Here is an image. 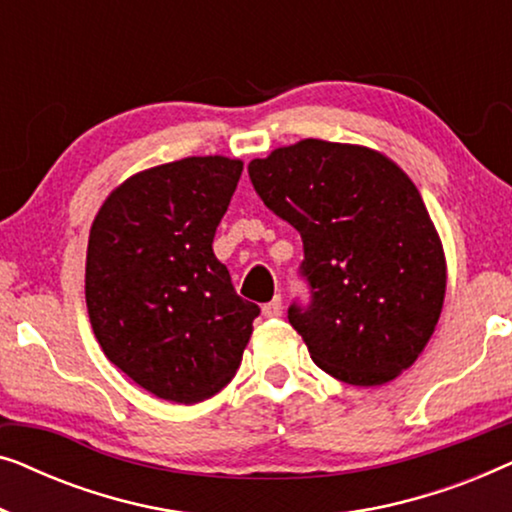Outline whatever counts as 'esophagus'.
<instances>
[{"instance_id":"esophagus-1","label":"esophagus","mask_w":512,"mask_h":512,"mask_svg":"<svg viewBox=\"0 0 512 512\" xmlns=\"http://www.w3.org/2000/svg\"><path fill=\"white\" fill-rule=\"evenodd\" d=\"M282 298L279 296H275L270 300V303H265L263 305V317H268V319H277V317H282Z\"/></svg>"}]
</instances>
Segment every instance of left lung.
<instances>
[{
    "instance_id": "1",
    "label": "left lung",
    "mask_w": 512,
    "mask_h": 512,
    "mask_svg": "<svg viewBox=\"0 0 512 512\" xmlns=\"http://www.w3.org/2000/svg\"><path fill=\"white\" fill-rule=\"evenodd\" d=\"M265 207L303 237L310 305L289 324L335 380L377 387L422 354L445 300L440 237L408 174L380 151L324 139L249 163Z\"/></svg>"
}]
</instances>
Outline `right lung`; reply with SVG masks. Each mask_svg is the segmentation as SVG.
Masks as SVG:
<instances>
[{
    "mask_svg": "<svg viewBox=\"0 0 512 512\" xmlns=\"http://www.w3.org/2000/svg\"><path fill=\"white\" fill-rule=\"evenodd\" d=\"M242 160L193 156L125 179L90 228L86 305L107 359L139 387L193 405L240 368L258 305L212 242Z\"/></svg>",
    "mask_w": 512,
    "mask_h": 512,
    "instance_id": "1",
    "label": "right lung"
}]
</instances>
